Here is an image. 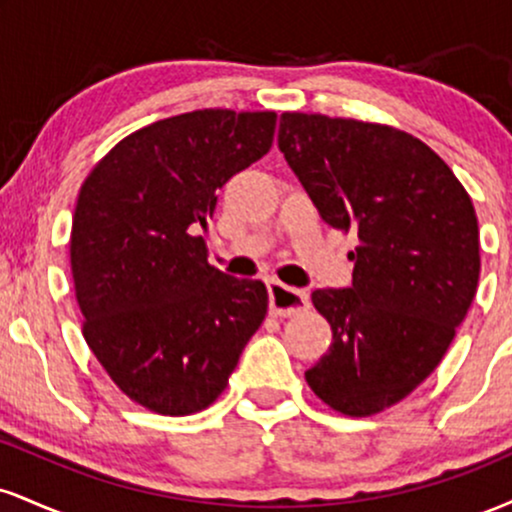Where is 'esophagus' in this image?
Here are the masks:
<instances>
[{
    "mask_svg": "<svg viewBox=\"0 0 512 512\" xmlns=\"http://www.w3.org/2000/svg\"><path fill=\"white\" fill-rule=\"evenodd\" d=\"M267 289H269V313L274 317H293V315L305 313V310L310 308V298L305 291L289 289V286H284L276 279L267 281Z\"/></svg>",
    "mask_w": 512,
    "mask_h": 512,
    "instance_id": "34e87169",
    "label": "esophagus"
}]
</instances>
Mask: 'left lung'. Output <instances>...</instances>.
<instances>
[{
    "label": "left lung",
    "instance_id": "1",
    "mask_svg": "<svg viewBox=\"0 0 512 512\" xmlns=\"http://www.w3.org/2000/svg\"><path fill=\"white\" fill-rule=\"evenodd\" d=\"M279 149L322 221L358 238L354 284L313 291L332 344L305 380L339 414L373 416L455 339L479 284L477 211L431 146L390 125L284 113Z\"/></svg>",
    "mask_w": 512,
    "mask_h": 512
}]
</instances>
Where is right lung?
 <instances>
[{
    "instance_id": "add662e5",
    "label": "right lung",
    "mask_w": 512,
    "mask_h": 512,
    "mask_svg": "<svg viewBox=\"0 0 512 512\" xmlns=\"http://www.w3.org/2000/svg\"><path fill=\"white\" fill-rule=\"evenodd\" d=\"M274 110L204 108L117 142L86 175L69 257L84 339L132 402L207 409L267 315L262 281L207 260L216 190L274 142Z\"/></svg>"
}]
</instances>
